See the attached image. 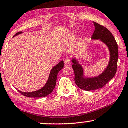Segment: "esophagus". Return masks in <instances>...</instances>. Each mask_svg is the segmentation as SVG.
Listing matches in <instances>:
<instances>
[{
  "label": "esophagus",
  "mask_w": 128,
  "mask_h": 128,
  "mask_svg": "<svg viewBox=\"0 0 128 128\" xmlns=\"http://www.w3.org/2000/svg\"><path fill=\"white\" fill-rule=\"evenodd\" d=\"M64 64H65L66 66H71V60L69 58H66L65 60H64Z\"/></svg>",
  "instance_id": "esophagus-1"
}]
</instances>
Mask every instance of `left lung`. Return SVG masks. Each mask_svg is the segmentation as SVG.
Masks as SVG:
<instances>
[{
  "label": "left lung",
  "mask_w": 128,
  "mask_h": 128,
  "mask_svg": "<svg viewBox=\"0 0 128 128\" xmlns=\"http://www.w3.org/2000/svg\"><path fill=\"white\" fill-rule=\"evenodd\" d=\"M95 27L92 36V40H99L103 42L108 47L110 52V58L108 65L104 71L95 77H86L84 69L76 58H73L72 67L75 74V82L80 89L85 91H92L104 86L110 80L114 77L116 72L118 60V47L115 38L106 27L100 24L94 22Z\"/></svg>",
  "instance_id": "obj_1"
}]
</instances>
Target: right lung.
I'll list each match as a JSON object with an SVG mask.
<instances>
[{
    "instance_id": "right-lung-1",
    "label": "right lung",
    "mask_w": 128,
    "mask_h": 128,
    "mask_svg": "<svg viewBox=\"0 0 128 128\" xmlns=\"http://www.w3.org/2000/svg\"><path fill=\"white\" fill-rule=\"evenodd\" d=\"M22 33V32H18L14 36V37ZM63 67H64V61H60L57 65L54 66L50 71V76H49L46 84L40 90L33 92H24L20 91L19 90H18V91L24 96L30 97V98H42V97H46L47 95H50L56 86L57 75L60 71L63 68Z\"/></svg>"
}]
</instances>
